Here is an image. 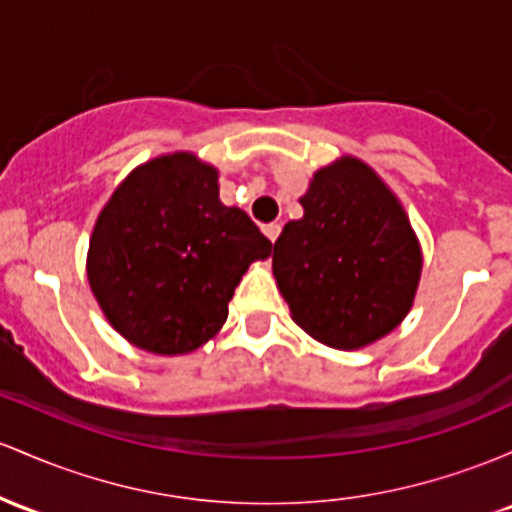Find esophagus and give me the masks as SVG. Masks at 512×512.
<instances>
[{"mask_svg": "<svg viewBox=\"0 0 512 512\" xmlns=\"http://www.w3.org/2000/svg\"><path fill=\"white\" fill-rule=\"evenodd\" d=\"M279 230H282L279 228V223H267V226H262V233H265L272 243L279 238Z\"/></svg>", "mask_w": 512, "mask_h": 512, "instance_id": "1", "label": "esophagus"}]
</instances>
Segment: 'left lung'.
<instances>
[{
    "label": "left lung",
    "mask_w": 512,
    "mask_h": 512,
    "mask_svg": "<svg viewBox=\"0 0 512 512\" xmlns=\"http://www.w3.org/2000/svg\"><path fill=\"white\" fill-rule=\"evenodd\" d=\"M301 206L272 255L291 316L338 350L384 338L411 311L423 267L396 196L372 167L345 157L316 172Z\"/></svg>",
    "instance_id": "8db88e82"
}]
</instances>
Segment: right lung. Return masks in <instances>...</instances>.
Listing matches in <instances>:
<instances>
[{"label":"right lung","mask_w":512,"mask_h":512,"mask_svg":"<svg viewBox=\"0 0 512 512\" xmlns=\"http://www.w3.org/2000/svg\"><path fill=\"white\" fill-rule=\"evenodd\" d=\"M272 243L218 199V172L189 153L138 167L99 213L87 277L126 340L187 355L221 330L250 262Z\"/></svg>","instance_id":"1"}]
</instances>
